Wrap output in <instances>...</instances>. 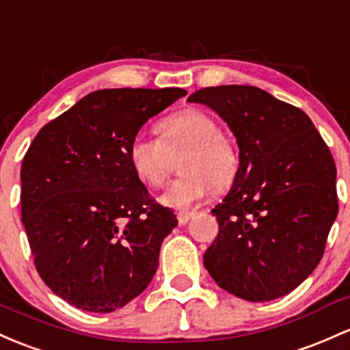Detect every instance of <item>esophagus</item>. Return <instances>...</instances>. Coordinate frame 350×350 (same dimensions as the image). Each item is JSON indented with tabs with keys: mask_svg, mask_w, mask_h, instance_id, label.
I'll use <instances>...</instances> for the list:
<instances>
[{
	"mask_svg": "<svg viewBox=\"0 0 350 350\" xmlns=\"http://www.w3.org/2000/svg\"><path fill=\"white\" fill-rule=\"evenodd\" d=\"M194 216V213H179L178 214V221H179V224L181 226H184V224H187V222H189V219Z\"/></svg>",
	"mask_w": 350,
	"mask_h": 350,
	"instance_id": "obj_1",
	"label": "esophagus"
}]
</instances>
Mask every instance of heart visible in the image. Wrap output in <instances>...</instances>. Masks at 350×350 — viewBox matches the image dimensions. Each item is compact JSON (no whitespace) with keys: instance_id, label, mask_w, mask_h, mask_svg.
<instances>
[{"instance_id":"heart-1","label":"heart","mask_w":350,"mask_h":350,"mask_svg":"<svg viewBox=\"0 0 350 350\" xmlns=\"http://www.w3.org/2000/svg\"><path fill=\"white\" fill-rule=\"evenodd\" d=\"M159 137L137 134L129 144V164L146 186L157 189L166 183L172 157L184 152L179 163L183 176L161 196V202L186 211L201 202L213 186L224 189L237 171L234 146L221 134L217 121L206 111L187 107L157 126Z\"/></svg>"}]
</instances>
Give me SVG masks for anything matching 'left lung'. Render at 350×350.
I'll use <instances>...</instances> for the list:
<instances>
[{"label": "left lung", "instance_id": "8db88e82", "mask_svg": "<svg viewBox=\"0 0 350 350\" xmlns=\"http://www.w3.org/2000/svg\"><path fill=\"white\" fill-rule=\"evenodd\" d=\"M228 122L239 167L211 213L219 234L204 266L221 289L251 302L289 294L322 259L339 204L336 163L304 111L254 86L196 91Z\"/></svg>", "mask_w": 350, "mask_h": 350}]
</instances>
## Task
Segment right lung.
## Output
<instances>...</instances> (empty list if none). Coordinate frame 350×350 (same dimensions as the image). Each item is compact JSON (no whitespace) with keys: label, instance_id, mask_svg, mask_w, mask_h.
Segmentation results:
<instances>
[{"label":"right lung","instance_id":"1","mask_svg":"<svg viewBox=\"0 0 350 350\" xmlns=\"http://www.w3.org/2000/svg\"><path fill=\"white\" fill-rule=\"evenodd\" d=\"M186 96L181 88L94 91L43 126L21 166V221L34 266L61 299L113 312L137 297L178 226L129 164L149 118Z\"/></svg>","mask_w":350,"mask_h":350}]
</instances>
